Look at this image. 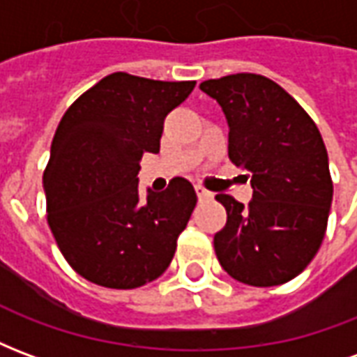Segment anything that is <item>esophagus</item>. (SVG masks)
<instances>
[{
    "label": "esophagus",
    "mask_w": 357,
    "mask_h": 357,
    "mask_svg": "<svg viewBox=\"0 0 357 357\" xmlns=\"http://www.w3.org/2000/svg\"><path fill=\"white\" fill-rule=\"evenodd\" d=\"M195 191H197V197H199L201 201H206V199H212V193H210V191H206L204 187L197 185V187H195Z\"/></svg>",
    "instance_id": "obj_1"
}]
</instances>
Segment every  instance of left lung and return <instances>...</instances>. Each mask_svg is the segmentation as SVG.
<instances>
[{
    "label": "left lung",
    "mask_w": 357,
    "mask_h": 357,
    "mask_svg": "<svg viewBox=\"0 0 357 357\" xmlns=\"http://www.w3.org/2000/svg\"><path fill=\"white\" fill-rule=\"evenodd\" d=\"M201 89L224 110L229 158L255 189L248 206L216 195L227 210V224L214 235L218 260L241 283H287L312 262L327 229L333 181L321 133L291 95L260 74L206 80Z\"/></svg>",
    "instance_id": "obj_1"
}]
</instances>
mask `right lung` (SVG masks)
Masks as SVG:
<instances>
[{"mask_svg": "<svg viewBox=\"0 0 357 357\" xmlns=\"http://www.w3.org/2000/svg\"><path fill=\"white\" fill-rule=\"evenodd\" d=\"M193 88L114 73L61 120L43 174L47 222L66 262L91 283L135 289L170 266L197 193L174 178L143 199L137 172L141 156L160 151L164 118Z\"/></svg>", "mask_w": 357, "mask_h": 357, "instance_id": "right-lung-1", "label": "right lung"}]
</instances>
